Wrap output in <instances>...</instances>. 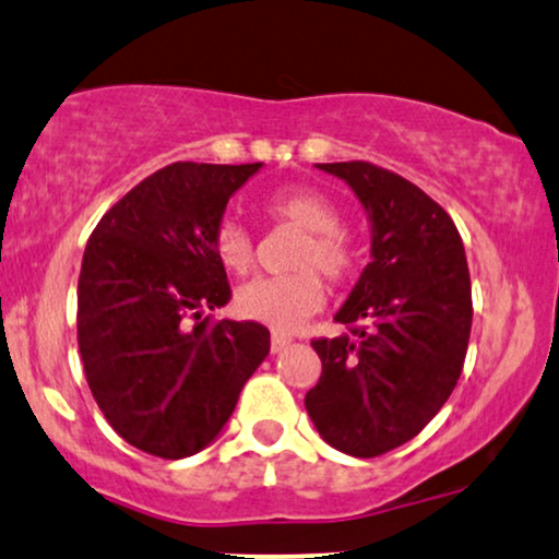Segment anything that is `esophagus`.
<instances>
[{
  "label": "esophagus",
  "mask_w": 559,
  "mask_h": 559,
  "mask_svg": "<svg viewBox=\"0 0 559 559\" xmlns=\"http://www.w3.org/2000/svg\"><path fill=\"white\" fill-rule=\"evenodd\" d=\"M288 343H292V337L281 335V332H273V335H271V350H273V353L286 350V348H288Z\"/></svg>",
  "instance_id": "esophagus-1"
}]
</instances>
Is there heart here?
I'll return each mask as SVG.
<instances>
[{"mask_svg":"<svg viewBox=\"0 0 559 559\" xmlns=\"http://www.w3.org/2000/svg\"><path fill=\"white\" fill-rule=\"evenodd\" d=\"M263 209L275 222L307 231L292 258V265L299 271L281 278H258L242 286L235 307L245 320L292 332L320 312L324 304V281L314 267L341 284L353 271V252L341 235V211L332 206L330 198L312 188L275 190ZM214 255L224 271L247 275L255 265V245L250 231L242 224L224 218L214 231Z\"/></svg>","mask_w":559,"mask_h":559,"instance_id":"heart-1","label":"heart"}]
</instances>
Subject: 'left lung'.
Masks as SVG:
<instances>
[{"label": "left lung", "instance_id": "left-lung-1", "mask_svg": "<svg viewBox=\"0 0 559 559\" xmlns=\"http://www.w3.org/2000/svg\"><path fill=\"white\" fill-rule=\"evenodd\" d=\"M345 180L371 227V263L335 322L312 341L322 377L309 418L332 449L371 459L402 447L454 392L472 330L462 237L433 198L369 162L317 165Z\"/></svg>", "mask_w": 559, "mask_h": 559}]
</instances>
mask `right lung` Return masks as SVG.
<instances>
[{"mask_svg": "<svg viewBox=\"0 0 559 559\" xmlns=\"http://www.w3.org/2000/svg\"><path fill=\"white\" fill-rule=\"evenodd\" d=\"M260 167H162L100 218L84 247L76 288L84 377L112 430L152 456L206 449L271 350L263 324L206 314L231 299L214 231Z\"/></svg>", "mask_w": 559, "mask_h": 559, "instance_id": "obj_1", "label": "right lung"}]
</instances>
